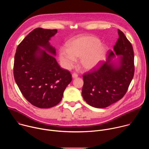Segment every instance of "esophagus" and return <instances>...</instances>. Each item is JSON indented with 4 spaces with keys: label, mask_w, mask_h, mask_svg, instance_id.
<instances>
[{
    "label": "esophagus",
    "mask_w": 149,
    "mask_h": 149,
    "mask_svg": "<svg viewBox=\"0 0 149 149\" xmlns=\"http://www.w3.org/2000/svg\"><path fill=\"white\" fill-rule=\"evenodd\" d=\"M78 74H76V73H73V74H72V77L73 78H76L78 77Z\"/></svg>",
    "instance_id": "34e87169"
}]
</instances>
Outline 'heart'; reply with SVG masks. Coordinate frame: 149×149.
I'll return each instance as SVG.
<instances>
[{
	"label": "heart",
	"instance_id": "1",
	"mask_svg": "<svg viewBox=\"0 0 149 149\" xmlns=\"http://www.w3.org/2000/svg\"><path fill=\"white\" fill-rule=\"evenodd\" d=\"M67 48L59 49V60L62 65L70 69L79 58L81 66L86 70L97 68L103 61L107 47L101 44L99 39L93 36H81L69 40Z\"/></svg>",
	"mask_w": 149,
	"mask_h": 149
}]
</instances>
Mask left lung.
<instances>
[{
	"instance_id": "8db88e82",
	"label": "left lung",
	"mask_w": 149,
	"mask_h": 149,
	"mask_svg": "<svg viewBox=\"0 0 149 149\" xmlns=\"http://www.w3.org/2000/svg\"><path fill=\"white\" fill-rule=\"evenodd\" d=\"M118 39L107 61L97 70L83 75L82 95L88 104L95 108H105L121 99L125 94L134 73V52L130 42L118 29ZM120 56L119 61L112 58Z\"/></svg>"
}]
</instances>
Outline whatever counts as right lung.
<instances>
[{"label":"right lung","mask_w":149,"mask_h":149,"mask_svg":"<svg viewBox=\"0 0 149 149\" xmlns=\"http://www.w3.org/2000/svg\"><path fill=\"white\" fill-rule=\"evenodd\" d=\"M56 33V29H35L19 44L15 55V82L26 100L40 109L57 105L72 81L70 71L56 62V50L49 42Z\"/></svg>","instance_id":"right-lung-1"}]
</instances>
